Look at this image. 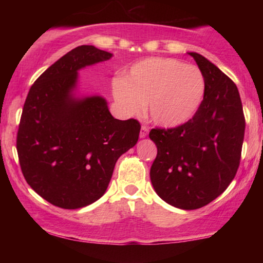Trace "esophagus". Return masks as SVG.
<instances>
[{
  "mask_svg": "<svg viewBox=\"0 0 263 263\" xmlns=\"http://www.w3.org/2000/svg\"><path fill=\"white\" fill-rule=\"evenodd\" d=\"M147 134H148V128H147L146 125H142L141 130H140V138H146Z\"/></svg>",
  "mask_w": 263,
  "mask_h": 263,
  "instance_id": "obj_1",
  "label": "esophagus"
}]
</instances>
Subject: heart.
Segmentation results:
<instances>
[{"mask_svg":"<svg viewBox=\"0 0 263 263\" xmlns=\"http://www.w3.org/2000/svg\"><path fill=\"white\" fill-rule=\"evenodd\" d=\"M199 68L182 61L151 57L135 63L125 79L112 81V95L125 114H138L147 103L151 120L165 128L185 123L199 109L204 95Z\"/></svg>","mask_w":263,"mask_h":263,"instance_id":"b5f03b06","label":"heart"}]
</instances>
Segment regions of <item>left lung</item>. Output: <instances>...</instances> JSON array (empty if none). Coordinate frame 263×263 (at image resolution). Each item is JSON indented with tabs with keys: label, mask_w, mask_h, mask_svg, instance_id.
Segmentation results:
<instances>
[{
	"label": "left lung",
	"mask_w": 263,
	"mask_h": 263,
	"mask_svg": "<svg viewBox=\"0 0 263 263\" xmlns=\"http://www.w3.org/2000/svg\"><path fill=\"white\" fill-rule=\"evenodd\" d=\"M189 55L206 84L199 109L185 123L149 132L158 149L151 166L153 188L181 210H197L225 192L238 170L246 129L235 82L200 53Z\"/></svg>",
	"instance_id": "8db88e82"
}]
</instances>
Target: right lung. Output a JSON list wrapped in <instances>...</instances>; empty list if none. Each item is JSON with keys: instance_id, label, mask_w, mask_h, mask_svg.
Returning a JSON list of instances; mask_svg holds the SVG:
<instances>
[{"instance_id": "1", "label": "right lung", "mask_w": 263, "mask_h": 263, "mask_svg": "<svg viewBox=\"0 0 263 263\" xmlns=\"http://www.w3.org/2000/svg\"><path fill=\"white\" fill-rule=\"evenodd\" d=\"M112 53L81 45L50 66L32 85L16 135L28 185L53 206L77 210L100 199L115 164L138 142V120H116L102 97L75 99L78 70Z\"/></svg>"}]
</instances>
